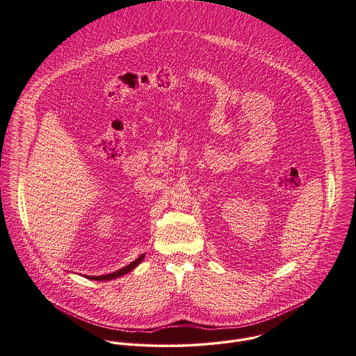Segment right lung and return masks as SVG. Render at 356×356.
Segmentation results:
<instances>
[{
    "label": "right lung",
    "mask_w": 356,
    "mask_h": 356,
    "mask_svg": "<svg viewBox=\"0 0 356 356\" xmlns=\"http://www.w3.org/2000/svg\"><path fill=\"white\" fill-rule=\"evenodd\" d=\"M143 259H144V254H141L138 259H136L133 262H130L129 265H127V266H124V268H121L120 270H115V272H113V273H107V275H102V276H86V277L90 279V280H99V282H103V280H113V279L121 277V276H124V275L131 272Z\"/></svg>",
    "instance_id": "1"
}]
</instances>
